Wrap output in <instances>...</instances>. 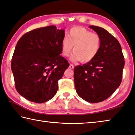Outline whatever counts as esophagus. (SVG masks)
<instances>
[{
  "mask_svg": "<svg viewBox=\"0 0 135 135\" xmlns=\"http://www.w3.org/2000/svg\"><path fill=\"white\" fill-rule=\"evenodd\" d=\"M74 65H72V64H70V65H69V68L70 69H74Z\"/></svg>",
  "mask_w": 135,
  "mask_h": 135,
  "instance_id": "1",
  "label": "esophagus"
}]
</instances>
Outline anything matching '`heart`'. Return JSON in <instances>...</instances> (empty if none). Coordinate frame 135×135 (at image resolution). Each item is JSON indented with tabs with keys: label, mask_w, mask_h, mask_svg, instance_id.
<instances>
[{
	"label": "heart",
	"mask_w": 135,
	"mask_h": 135,
	"mask_svg": "<svg viewBox=\"0 0 135 135\" xmlns=\"http://www.w3.org/2000/svg\"><path fill=\"white\" fill-rule=\"evenodd\" d=\"M101 37L84 27H74L70 30L68 37H64L61 43V55L67 57L74 54L71 60L88 63L98 55L101 47Z\"/></svg>",
	"instance_id": "obj_1"
}]
</instances>
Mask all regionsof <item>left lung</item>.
<instances>
[{"label":"left lung","instance_id":"1","mask_svg":"<svg viewBox=\"0 0 135 135\" xmlns=\"http://www.w3.org/2000/svg\"><path fill=\"white\" fill-rule=\"evenodd\" d=\"M89 27L101 37L100 50L93 60L75 67L74 83L81 98L96 103L108 98L119 86L125 61L115 37L101 27Z\"/></svg>","mask_w":135,"mask_h":135}]
</instances>
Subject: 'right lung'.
<instances>
[{
	"label": "right lung",
	"mask_w": 135,
	"mask_h": 135,
	"mask_svg": "<svg viewBox=\"0 0 135 135\" xmlns=\"http://www.w3.org/2000/svg\"><path fill=\"white\" fill-rule=\"evenodd\" d=\"M65 34L52 25L35 29L21 37L11 67L18 94L31 102L43 103L54 97L58 81L69 64L61 57Z\"/></svg>",
	"instance_id": "1"
}]
</instances>
